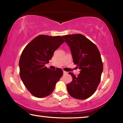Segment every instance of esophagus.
<instances>
[{
	"instance_id": "obj_1",
	"label": "esophagus",
	"mask_w": 123,
	"mask_h": 123,
	"mask_svg": "<svg viewBox=\"0 0 123 123\" xmlns=\"http://www.w3.org/2000/svg\"><path fill=\"white\" fill-rule=\"evenodd\" d=\"M63 75H66V74H67V72L66 71H63Z\"/></svg>"
}]
</instances>
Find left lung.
<instances>
[{
    "label": "left lung",
    "mask_w": 123,
    "mask_h": 123,
    "mask_svg": "<svg viewBox=\"0 0 123 123\" xmlns=\"http://www.w3.org/2000/svg\"><path fill=\"white\" fill-rule=\"evenodd\" d=\"M70 47L73 62L80 70L78 76L69 72L72 81L67 90L72 98L84 100L92 96L101 80L103 64L97 46L85 36L74 34L62 36Z\"/></svg>",
    "instance_id": "8db88e82"
}]
</instances>
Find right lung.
<instances>
[{"label":"right lung","mask_w":123,"mask_h":123,"mask_svg":"<svg viewBox=\"0 0 123 123\" xmlns=\"http://www.w3.org/2000/svg\"><path fill=\"white\" fill-rule=\"evenodd\" d=\"M65 42L61 36L39 35L29 43L22 52L19 62L20 79L31 94L36 98L49 95L63 75L61 68L51 70L45 64Z\"/></svg>","instance_id":"add662e5"}]
</instances>
